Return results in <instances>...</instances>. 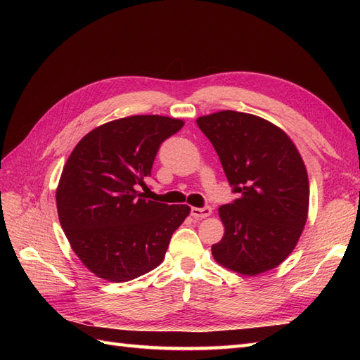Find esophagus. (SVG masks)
<instances>
[{
  "mask_svg": "<svg viewBox=\"0 0 360 360\" xmlns=\"http://www.w3.org/2000/svg\"><path fill=\"white\" fill-rule=\"evenodd\" d=\"M191 214L195 217V219H204V217L212 214V209H210L209 205L200 207V209H198V207H192Z\"/></svg>",
  "mask_w": 360,
  "mask_h": 360,
  "instance_id": "esophagus-1",
  "label": "esophagus"
}]
</instances>
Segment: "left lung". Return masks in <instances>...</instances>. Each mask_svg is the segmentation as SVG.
I'll use <instances>...</instances> for the list:
<instances>
[{
    "mask_svg": "<svg viewBox=\"0 0 360 360\" xmlns=\"http://www.w3.org/2000/svg\"><path fill=\"white\" fill-rule=\"evenodd\" d=\"M237 198L219 207L225 234L212 246L217 263L242 275L279 266L307 224L309 184L292 141L267 120L221 111L197 120Z\"/></svg>",
    "mask_w": 360,
    "mask_h": 360,
    "instance_id": "obj_1",
    "label": "left lung"
}]
</instances>
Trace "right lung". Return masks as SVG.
<instances>
[{
    "label": "right lung",
    "instance_id": "1",
    "mask_svg": "<svg viewBox=\"0 0 360 360\" xmlns=\"http://www.w3.org/2000/svg\"><path fill=\"white\" fill-rule=\"evenodd\" d=\"M181 120L134 115L86 134L63 168L57 189L61 228L75 254L94 275L135 279L158 267L188 205L146 200L136 191L151 176L163 141Z\"/></svg>",
    "mask_w": 360,
    "mask_h": 360
}]
</instances>
